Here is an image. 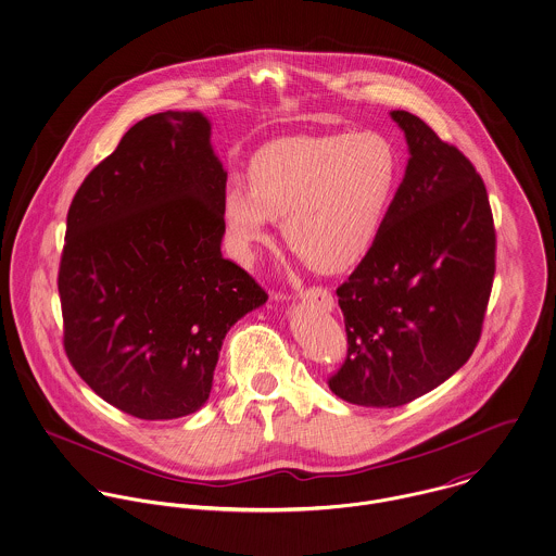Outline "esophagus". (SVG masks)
<instances>
[{"label": "esophagus", "mask_w": 556, "mask_h": 556, "mask_svg": "<svg viewBox=\"0 0 556 556\" xmlns=\"http://www.w3.org/2000/svg\"><path fill=\"white\" fill-rule=\"evenodd\" d=\"M300 299H302V302L315 304V306H319L324 311H332L334 308V299H332V294L326 288H311L304 294H300Z\"/></svg>", "instance_id": "1"}]
</instances>
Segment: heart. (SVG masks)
<instances>
[{
	"label": "heart",
	"mask_w": 556,
	"mask_h": 556,
	"mask_svg": "<svg viewBox=\"0 0 556 556\" xmlns=\"http://www.w3.org/2000/svg\"><path fill=\"white\" fill-rule=\"evenodd\" d=\"M400 154L375 130L299 135L257 150L250 188L226 186V241L243 264L273 243L283 219L288 245L311 266L337 273L368 254L383 230L400 186Z\"/></svg>",
	"instance_id": "1"
}]
</instances>
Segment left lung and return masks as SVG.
I'll use <instances>...</instances> for the list:
<instances>
[{"label": "left lung", "instance_id": "1", "mask_svg": "<svg viewBox=\"0 0 556 556\" xmlns=\"http://www.w3.org/2000/svg\"><path fill=\"white\" fill-rule=\"evenodd\" d=\"M408 165L383 230L337 290L346 359L330 389L395 408L453 377L480 339L495 275L486 188L470 161L410 112L393 110Z\"/></svg>", "mask_w": 556, "mask_h": 556}]
</instances>
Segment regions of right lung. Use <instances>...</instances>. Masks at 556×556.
Segmentation results:
<instances>
[{
    "label": "right lung",
    "mask_w": 556,
    "mask_h": 556,
    "mask_svg": "<svg viewBox=\"0 0 556 556\" xmlns=\"http://www.w3.org/2000/svg\"><path fill=\"white\" fill-rule=\"evenodd\" d=\"M226 175L210 118L169 110L128 128L72 201L65 351L99 397L137 419L197 413L228 330L268 300L222 256Z\"/></svg>",
    "instance_id": "right-lung-1"
}]
</instances>
